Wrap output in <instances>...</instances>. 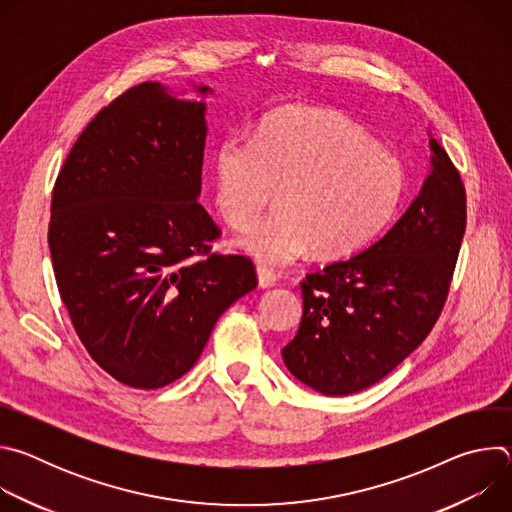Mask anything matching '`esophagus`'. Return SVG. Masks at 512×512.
Here are the masks:
<instances>
[{"instance_id":"1","label":"esophagus","mask_w":512,"mask_h":512,"mask_svg":"<svg viewBox=\"0 0 512 512\" xmlns=\"http://www.w3.org/2000/svg\"><path fill=\"white\" fill-rule=\"evenodd\" d=\"M257 281H259V287H273L275 281H277V275L271 269L259 265L257 267Z\"/></svg>"}]
</instances>
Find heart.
<instances>
[{"label": "heart", "instance_id": "1", "mask_svg": "<svg viewBox=\"0 0 512 512\" xmlns=\"http://www.w3.org/2000/svg\"><path fill=\"white\" fill-rule=\"evenodd\" d=\"M214 204L223 221L249 231L277 187V210L241 239L263 265H289L312 249L342 257L369 245L397 214L407 172L401 160L344 115L289 109L263 119L249 137L218 141Z\"/></svg>", "mask_w": 512, "mask_h": 512}]
</instances>
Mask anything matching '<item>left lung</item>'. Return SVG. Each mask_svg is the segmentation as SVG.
Instances as JSON below:
<instances>
[{
  "mask_svg": "<svg viewBox=\"0 0 512 512\" xmlns=\"http://www.w3.org/2000/svg\"><path fill=\"white\" fill-rule=\"evenodd\" d=\"M429 148L431 174L393 229L302 279L304 316L281 356L322 395H352L387 377L444 310L466 231V188L433 137Z\"/></svg>",
  "mask_w": 512,
  "mask_h": 512,
  "instance_id": "1",
  "label": "left lung"
}]
</instances>
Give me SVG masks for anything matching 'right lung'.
Listing matches in <instances>:
<instances>
[{
	"label": "right lung",
	"instance_id": "1",
	"mask_svg": "<svg viewBox=\"0 0 512 512\" xmlns=\"http://www.w3.org/2000/svg\"><path fill=\"white\" fill-rule=\"evenodd\" d=\"M204 139V103L139 83L93 117L54 182L60 298L91 358L133 389L188 373L216 320L257 287L249 257L212 251L221 229L196 200Z\"/></svg>",
	"mask_w": 512,
	"mask_h": 512
}]
</instances>
